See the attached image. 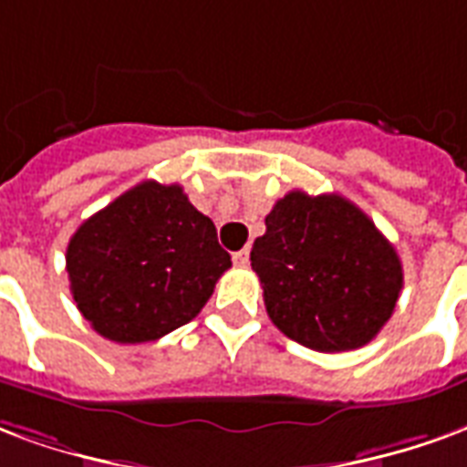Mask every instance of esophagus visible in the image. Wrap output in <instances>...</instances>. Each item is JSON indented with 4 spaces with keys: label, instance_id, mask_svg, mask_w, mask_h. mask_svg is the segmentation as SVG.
Masks as SVG:
<instances>
[{
    "label": "esophagus",
    "instance_id": "34e87169",
    "mask_svg": "<svg viewBox=\"0 0 467 467\" xmlns=\"http://www.w3.org/2000/svg\"><path fill=\"white\" fill-rule=\"evenodd\" d=\"M234 264L236 266H248V248H241V251L234 254Z\"/></svg>",
    "mask_w": 467,
    "mask_h": 467
}]
</instances>
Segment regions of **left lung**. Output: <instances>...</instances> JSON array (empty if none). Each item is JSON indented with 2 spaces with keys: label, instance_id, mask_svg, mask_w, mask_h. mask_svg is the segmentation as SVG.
I'll use <instances>...</instances> for the list:
<instances>
[{
  "label": "left lung",
  "instance_id": "left-lung-1",
  "mask_svg": "<svg viewBox=\"0 0 467 467\" xmlns=\"http://www.w3.org/2000/svg\"><path fill=\"white\" fill-rule=\"evenodd\" d=\"M268 318L321 353L366 346L393 316L403 288L396 248L338 193H285L251 248Z\"/></svg>",
  "mask_w": 467,
  "mask_h": 467
}]
</instances>
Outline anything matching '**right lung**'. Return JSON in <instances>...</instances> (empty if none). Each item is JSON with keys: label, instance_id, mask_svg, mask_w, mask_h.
Segmentation results:
<instances>
[{"label": "right lung", "instance_id": "1", "mask_svg": "<svg viewBox=\"0 0 467 467\" xmlns=\"http://www.w3.org/2000/svg\"><path fill=\"white\" fill-rule=\"evenodd\" d=\"M229 268L213 221L179 183L141 182L84 221L67 246L77 308L114 343L156 341L196 318Z\"/></svg>", "mask_w": 467, "mask_h": 467}]
</instances>
